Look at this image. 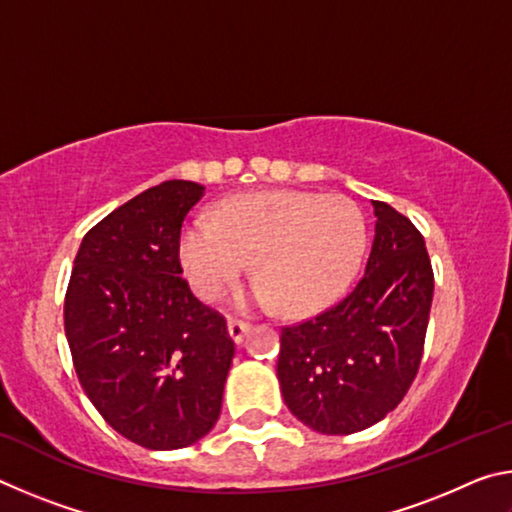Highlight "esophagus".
I'll use <instances>...</instances> for the list:
<instances>
[{"label":"esophagus","mask_w":512,"mask_h":512,"mask_svg":"<svg viewBox=\"0 0 512 512\" xmlns=\"http://www.w3.org/2000/svg\"><path fill=\"white\" fill-rule=\"evenodd\" d=\"M248 329H250V325L244 323V320H237V318H230L228 320V334H230V339L235 341V343L244 341V336L248 334Z\"/></svg>","instance_id":"34e87169"}]
</instances>
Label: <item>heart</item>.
Instances as JSON below:
<instances>
[{"instance_id": "1", "label": "heart", "mask_w": 512, "mask_h": 512, "mask_svg": "<svg viewBox=\"0 0 512 512\" xmlns=\"http://www.w3.org/2000/svg\"><path fill=\"white\" fill-rule=\"evenodd\" d=\"M366 246V216L350 198L268 192L230 198L216 221L187 223L178 255L201 298L221 296L253 259L259 282L246 305L271 309L282 302L289 314H305L341 296Z\"/></svg>"}]
</instances>
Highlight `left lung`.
I'll list each match as a JSON object with an SVG mask.
<instances>
[{
	"label": "left lung",
	"mask_w": 512,
	"mask_h": 512,
	"mask_svg": "<svg viewBox=\"0 0 512 512\" xmlns=\"http://www.w3.org/2000/svg\"><path fill=\"white\" fill-rule=\"evenodd\" d=\"M348 296L305 323L282 327L277 379L284 404L309 429L348 436L384 420L418 375L433 271L418 228L388 203Z\"/></svg>",
	"instance_id": "obj_1"
}]
</instances>
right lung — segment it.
Returning a JSON list of instances; mask_svg holds the SVG:
<instances>
[{"instance_id":"right-lung-1","label":"right lung","mask_w":512,"mask_h":512,"mask_svg":"<svg viewBox=\"0 0 512 512\" xmlns=\"http://www.w3.org/2000/svg\"><path fill=\"white\" fill-rule=\"evenodd\" d=\"M203 194L167 180L131 198L83 237L69 277L65 336L83 391L146 449L212 431L235 357L225 318L180 277V228Z\"/></svg>"}]
</instances>
